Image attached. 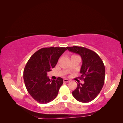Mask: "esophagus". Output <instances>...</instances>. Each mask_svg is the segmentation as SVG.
I'll use <instances>...</instances> for the list:
<instances>
[{"label": "esophagus", "mask_w": 123, "mask_h": 123, "mask_svg": "<svg viewBox=\"0 0 123 123\" xmlns=\"http://www.w3.org/2000/svg\"><path fill=\"white\" fill-rule=\"evenodd\" d=\"M70 80H68V79H64V82H65V83H69V82H70Z\"/></svg>", "instance_id": "esophagus-1"}]
</instances>
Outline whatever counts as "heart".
Returning a JSON list of instances; mask_svg holds the SVG:
<instances>
[{"label":"heart","mask_w":123,"mask_h":123,"mask_svg":"<svg viewBox=\"0 0 123 123\" xmlns=\"http://www.w3.org/2000/svg\"><path fill=\"white\" fill-rule=\"evenodd\" d=\"M76 56H76V55H72V56H71V57H76Z\"/></svg>","instance_id":"obj_1"}]
</instances>
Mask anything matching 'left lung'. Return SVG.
<instances>
[{
    "instance_id": "8db88e82",
    "label": "left lung",
    "mask_w": 123,
    "mask_h": 123,
    "mask_svg": "<svg viewBox=\"0 0 123 123\" xmlns=\"http://www.w3.org/2000/svg\"><path fill=\"white\" fill-rule=\"evenodd\" d=\"M71 52L79 54L82 60L80 79L83 84L79 83L72 92L73 97L81 103H88L98 95L104 84L105 68L103 62L95 52L81 47H67Z\"/></svg>"
}]
</instances>
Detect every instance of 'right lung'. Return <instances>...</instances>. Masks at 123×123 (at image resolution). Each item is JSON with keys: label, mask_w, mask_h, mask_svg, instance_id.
<instances>
[{"label": "right lung", "mask_w": 123, "mask_h": 123, "mask_svg": "<svg viewBox=\"0 0 123 123\" xmlns=\"http://www.w3.org/2000/svg\"><path fill=\"white\" fill-rule=\"evenodd\" d=\"M67 48H42L29 59L24 71V80L29 93L40 104H47L54 100L63 84V79L51 80L47 73L57 64L59 58Z\"/></svg>", "instance_id": "1"}]
</instances>
